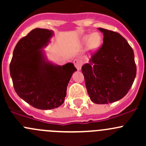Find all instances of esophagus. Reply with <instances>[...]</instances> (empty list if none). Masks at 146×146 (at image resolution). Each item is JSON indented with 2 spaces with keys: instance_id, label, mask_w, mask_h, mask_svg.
I'll use <instances>...</instances> for the list:
<instances>
[{
  "instance_id": "34e87169",
  "label": "esophagus",
  "mask_w": 146,
  "mask_h": 146,
  "mask_svg": "<svg viewBox=\"0 0 146 146\" xmlns=\"http://www.w3.org/2000/svg\"><path fill=\"white\" fill-rule=\"evenodd\" d=\"M73 64H74V66H76V69L78 70H81V67H82V61L79 59H74L73 60Z\"/></svg>"
}]
</instances>
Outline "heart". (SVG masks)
<instances>
[{
    "instance_id": "1",
    "label": "heart",
    "mask_w": 146,
    "mask_h": 146,
    "mask_svg": "<svg viewBox=\"0 0 146 146\" xmlns=\"http://www.w3.org/2000/svg\"><path fill=\"white\" fill-rule=\"evenodd\" d=\"M102 42V35L98 32H93L90 35H85L82 38L81 44L83 46H88L90 53L93 54L100 48Z\"/></svg>"
}]
</instances>
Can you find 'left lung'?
<instances>
[{
  "label": "left lung",
  "mask_w": 146,
  "mask_h": 146,
  "mask_svg": "<svg viewBox=\"0 0 146 146\" xmlns=\"http://www.w3.org/2000/svg\"><path fill=\"white\" fill-rule=\"evenodd\" d=\"M98 29L104 35L103 44L82 66V72L90 100L102 104L127 94L136 78V66L133 49L120 34Z\"/></svg>",
  "instance_id": "8db88e82"
}]
</instances>
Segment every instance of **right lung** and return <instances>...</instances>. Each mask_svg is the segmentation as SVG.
Masks as SVG:
<instances>
[{
    "mask_svg": "<svg viewBox=\"0 0 146 146\" xmlns=\"http://www.w3.org/2000/svg\"><path fill=\"white\" fill-rule=\"evenodd\" d=\"M54 35L46 29L32 30L17 42L10 64L17 95L39 110H52L64 102L68 84L77 70L72 63L58 66L48 60L43 48Z\"/></svg>",
    "mask_w": 146,
    "mask_h": 146,
    "instance_id": "obj_1",
    "label": "right lung"
}]
</instances>
